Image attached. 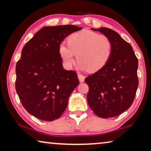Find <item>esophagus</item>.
Instances as JSON below:
<instances>
[{"label":"esophagus","mask_w":151,"mask_h":151,"mask_svg":"<svg viewBox=\"0 0 151 151\" xmlns=\"http://www.w3.org/2000/svg\"><path fill=\"white\" fill-rule=\"evenodd\" d=\"M78 78H79V80L80 82H83L84 81V79H85V76L83 75H81V74H78Z\"/></svg>","instance_id":"obj_1"}]
</instances>
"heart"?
Listing matches in <instances>:
<instances>
[{
  "instance_id": "b5f03b06",
  "label": "heart",
  "mask_w": 151,
  "mask_h": 151,
  "mask_svg": "<svg viewBox=\"0 0 151 151\" xmlns=\"http://www.w3.org/2000/svg\"><path fill=\"white\" fill-rule=\"evenodd\" d=\"M67 44L59 47V54L68 67H71L77 55L78 66L88 72H96L104 67L110 58L112 43L108 37L89 30L71 34Z\"/></svg>"
}]
</instances>
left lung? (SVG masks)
<instances>
[{"instance_id": "8db88e82", "label": "left lung", "mask_w": 151, "mask_h": 151, "mask_svg": "<svg viewBox=\"0 0 151 151\" xmlns=\"http://www.w3.org/2000/svg\"><path fill=\"white\" fill-rule=\"evenodd\" d=\"M91 29L110 39L112 52L104 67L84 80L89 88L88 104L98 117H116L133 102L139 84L138 60L131 45L116 32L106 27Z\"/></svg>"}]
</instances>
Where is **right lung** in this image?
Instances as JSON below:
<instances>
[{
  "instance_id": "right-lung-1",
  "label": "right lung",
  "mask_w": 151,
  "mask_h": 151,
  "mask_svg": "<svg viewBox=\"0 0 151 151\" xmlns=\"http://www.w3.org/2000/svg\"><path fill=\"white\" fill-rule=\"evenodd\" d=\"M82 29L72 24L45 27L22 48L16 66V91L24 108L36 118H59L79 84L76 72L63 67L59 47L67 36Z\"/></svg>"
}]
</instances>
